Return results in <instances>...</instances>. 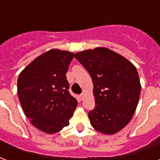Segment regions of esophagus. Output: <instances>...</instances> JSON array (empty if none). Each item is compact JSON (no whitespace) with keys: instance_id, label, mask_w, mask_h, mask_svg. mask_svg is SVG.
<instances>
[{"instance_id":"1","label":"esophagus","mask_w":160,"mask_h":160,"mask_svg":"<svg viewBox=\"0 0 160 160\" xmlns=\"http://www.w3.org/2000/svg\"><path fill=\"white\" fill-rule=\"evenodd\" d=\"M84 97H85V94H80V100H82L83 99H84Z\"/></svg>"}]
</instances>
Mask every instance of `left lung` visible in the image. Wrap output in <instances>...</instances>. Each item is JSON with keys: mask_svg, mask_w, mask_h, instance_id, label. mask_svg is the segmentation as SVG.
Wrapping results in <instances>:
<instances>
[{"mask_svg": "<svg viewBox=\"0 0 160 160\" xmlns=\"http://www.w3.org/2000/svg\"><path fill=\"white\" fill-rule=\"evenodd\" d=\"M75 58L94 84L95 105L88 113L92 127L105 134L119 131L130 121L139 102L141 86L135 66L103 47L78 52Z\"/></svg>", "mask_w": 160, "mask_h": 160, "instance_id": "left-lung-1", "label": "left lung"}]
</instances>
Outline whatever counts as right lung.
Returning a JSON list of instances; mask_svg holds the SVG:
<instances>
[{
	"label": "right lung",
	"mask_w": 160,
	"mask_h": 160,
	"mask_svg": "<svg viewBox=\"0 0 160 160\" xmlns=\"http://www.w3.org/2000/svg\"><path fill=\"white\" fill-rule=\"evenodd\" d=\"M74 54L51 50L35 59L21 72L19 100L26 117L41 131L59 132L69 125L77 100L69 92L66 72Z\"/></svg>",
	"instance_id": "obj_1"
}]
</instances>
